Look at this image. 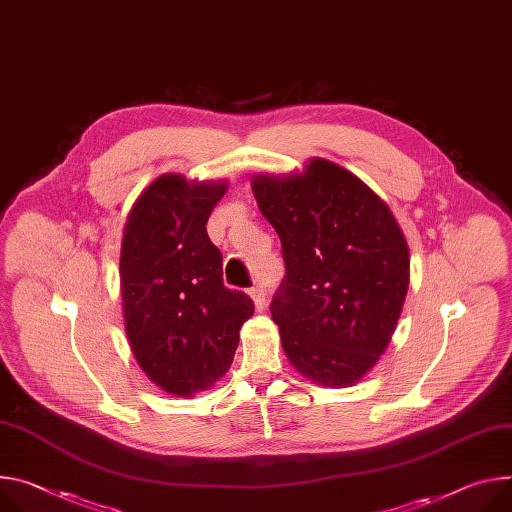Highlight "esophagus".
I'll return each mask as SVG.
<instances>
[{
  "label": "esophagus",
  "mask_w": 512,
  "mask_h": 512,
  "mask_svg": "<svg viewBox=\"0 0 512 512\" xmlns=\"http://www.w3.org/2000/svg\"><path fill=\"white\" fill-rule=\"evenodd\" d=\"M251 298H253L255 306H257L259 310H261V308H265V304H267V294H265V288H263L261 284L253 286V290H251Z\"/></svg>",
  "instance_id": "34e87169"
}]
</instances>
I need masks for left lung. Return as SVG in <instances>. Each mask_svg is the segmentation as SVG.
I'll return each instance as SVG.
<instances>
[{"label":"left lung","mask_w":512,"mask_h":512,"mask_svg":"<svg viewBox=\"0 0 512 512\" xmlns=\"http://www.w3.org/2000/svg\"><path fill=\"white\" fill-rule=\"evenodd\" d=\"M253 194L282 241L286 275L271 300L284 351L306 378L353 386L386 351L408 290L410 257L390 208L347 169L312 159Z\"/></svg>","instance_id":"left-lung-1"}]
</instances>
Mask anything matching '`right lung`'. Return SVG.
<instances>
[{"mask_svg":"<svg viewBox=\"0 0 512 512\" xmlns=\"http://www.w3.org/2000/svg\"><path fill=\"white\" fill-rule=\"evenodd\" d=\"M226 183L161 175L132 206L122 239L126 335L145 374L175 396L210 388L235 357L253 300L222 282L206 224Z\"/></svg>","mask_w":512,"mask_h":512,"instance_id":"right-lung-1","label":"right lung"}]
</instances>
